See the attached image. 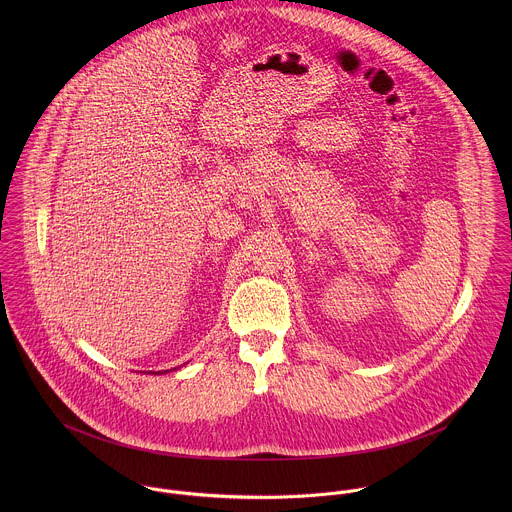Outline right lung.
<instances>
[{
  "label": "right lung",
  "mask_w": 512,
  "mask_h": 512,
  "mask_svg": "<svg viewBox=\"0 0 512 512\" xmlns=\"http://www.w3.org/2000/svg\"><path fill=\"white\" fill-rule=\"evenodd\" d=\"M161 372V370H159ZM159 372H151V374H159ZM163 372H169V370H163Z\"/></svg>",
  "instance_id": "1"
}]
</instances>
